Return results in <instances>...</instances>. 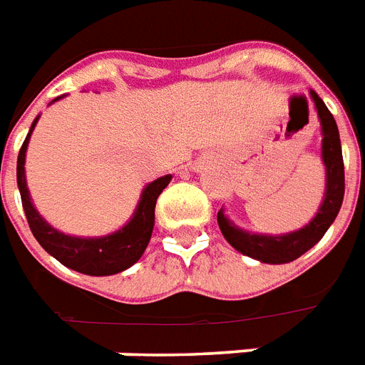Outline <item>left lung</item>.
Masks as SVG:
<instances>
[{
	"mask_svg": "<svg viewBox=\"0 0 365 365\" xmlns=\"http://www.w3.org/2000/svg\"><path fill=\"white\" fill-rule=\"evenodd\" d=\"M311 98L317 108L320 130H322V163L326 168V189H324V199L318 206L311 222L303 225L297 231L284 235H263L250 233L246 229L235 225L227 216L225 210L217 212V225L222 229L231 246L237 252L248 255L252 259L269 265H282L289 261L297 259L299 255L314 246L322 239L329 225L335 222L343 205V195H345V166H343V153H341L339 128L335 123L334 115L329 113L322 98L314 91H311Z\"/></svg>",
	"mask_w": 365,
	"mask_h": 365,
	"instance_id": "obj_1",
	"label": "left lung"
}]
</instances>
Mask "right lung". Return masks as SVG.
<instances>
[{
  "label": "right lung",
  "instance_id": "add662e5",
  "mask_svg": "<svg viewBox=\"0 0 365 365\" xmlns=\"http://www.w3.org/2000/svg\"><path fill=\"white\" fill-rule=\"evenodd\" d=\"M60 98H64V96L54 98L51 104ZM37 121H39V115L31 123L30 132L20 148L19 160H16V183H19L22 208H24L31 233L47 254L53 255L54 259H58L62 265L71 271L83 272L88 277H110V274L126 271L142 257L148 248L155 225V205H157V199L163 193V189L170 183L172 174L157 178L143 187L136 210L121 229H117L113 233L102 235V237L66 235L53 227L37 212L30 197L28 183H26V149H28L31 132L36 128Z\"/></svg>",
  "mask_w": 365,
  "mask_h": 365
}]
</instances>
